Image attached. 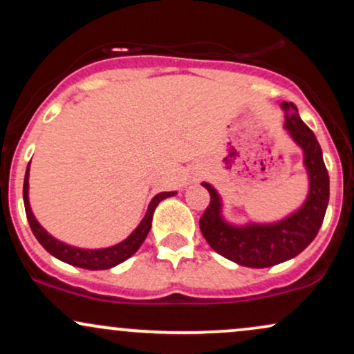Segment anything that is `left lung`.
Returning <instances> with one entry per match:
<instances>
[{"mask_svg": "<svg viewBox=\"0 0 354 354\" xmlns=\"http://www.w3.org/2000/svg\"><path fill=\"white\" fill-rule=\"evenodd\" d=\"M284 128L304 151L310 176V194L296 213L273 225L233 226L221 218V200L213 186L203 183L209 193V205L200 219L208 245L218 254L248 268H268L295 258L316 238L330 201V176L315 133L303 123L295 103L283 101Z\"/></svg>", "mask_w": 354, "mask_h": 354, "instance_id": "8db88e82", "label": "left lung"}]
</instances>
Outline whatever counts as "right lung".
Wrapping results in <instances>:
<instances>
[{
	"instance_id": "add662e5",
	"label": "right lung",
	"mask_w": 354,
	"mask_h": 354,
	"mask_svg": "<svg viewBox=\"0 0 354 354\" xmlns=\"http://www.w3.org/2000/svg\"><path fill=\"white\" fill-rule=\"evenodd\" d=\"M28 176H30V165L26 168V174H24V185H23V200H24V211H26L28 223H30V228L33 231L36 239L39 241L44 250L48 253L55 256V258L61 259V261L68 263V265L84 268V270H109V268L120 265V263L126 261L129 256H133L138 251V248L143 245L145 238L148 236L149 230H151V219L153 213L156 209L158 203L163 201L165 198L174 196V191H168V193H160L153 198L149 203L148 211H146L143 221L140 223V226L129 234L124 241L118 243V245L111 248H103V250H81V248H73L70 245H64V243L58 241L48 234L39 223L36 221L33 216V211L30 208V200H28Z\"/></svg>"
}]
</instances>
